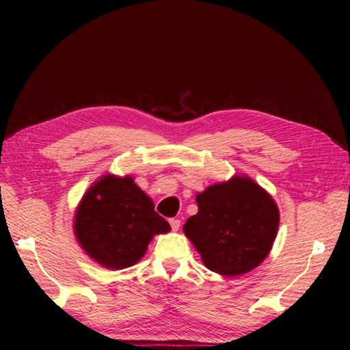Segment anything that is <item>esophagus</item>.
Wrapping results in <instances>:
<instances>
[{"instance_id":"34e87169","label":"esophagus","mask_w":350,"mask_h":350,"mask_svg":"<svg viewBox=\"0 0 350 350\" xmlns=\"http://www.w3.org/2000/svg\"><path fill=\"white\" fill-rule=\"evenodd\" d=\"M170 225L171 228H173V232H177V230L180 228V221L179 219H170Z\"/></svg>"}]
</instances>
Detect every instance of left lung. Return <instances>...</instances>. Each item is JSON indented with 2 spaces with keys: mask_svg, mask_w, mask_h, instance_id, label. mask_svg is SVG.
Wrapping results in <instances>:
<instances>
[{
  "mask_svg": "<svg viewBox=\"0 0 350 350\" xmlns=\"http://www.w3.org/2000/svg\"><path fill=\"white\" fill-rule=\"evenodd\" d=\"M198 213L183 233L208 270L239 276L269 256L280 227L273 198L248 176L213 183L196 196Z\"/></svg>",
  "mask_w": 350,
  "mask_h": 350,
  "instance_id": "left-lung-1",
  "label": "left lung"
}]
</instances>
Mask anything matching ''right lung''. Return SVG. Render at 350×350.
Instances as JSON below:
<instances>
[{
  "instance_id": "add662e5",
  "label": "right lung",
  "mask_w": 350,
  "mask_h": 350,
  "mask_svg": "<svg viewBox=\"0 0 350 350\" xmlns=\"http://www.w3.org/2000/svg\"><path fill=\"white\" fill-rule=\"evenodd\" d=\"M72 227L81 250L109 270L137 264L154 236L171 230L134 177L109 173L83 194Z\"/></svg>"
}]
</instances>
